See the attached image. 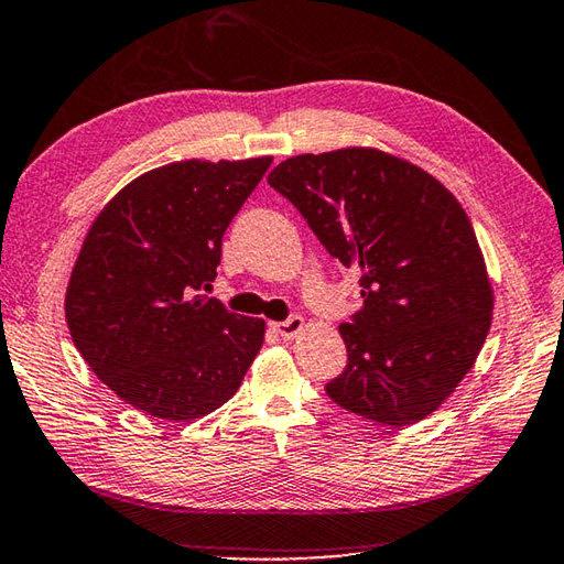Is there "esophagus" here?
<instances>
[{
  "mask_svg": "<svg viewBox=\"0 0 564 564\" xmlns=\"http://www.w3.org/2000/svg\"><path fill=\"white\" fill-rule=\"evenodd\" d=\"M304 318L302 316H292V318H286V321H274L272 324V328L280 333V336L284 338V340H294L299 333L304 330Z\"/></svg>",
  "mask_w": 564,
  "mask_h": 564,
  "instance_id": "obj_1",
  "label": "esophagus"
}]
</instances>
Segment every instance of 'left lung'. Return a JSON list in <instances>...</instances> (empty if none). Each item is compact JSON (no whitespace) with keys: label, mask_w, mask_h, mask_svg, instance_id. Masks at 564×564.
Returning a JSON list of instances; mask_svg holds the SVG:
<instances>
[{"label":"left lung","mask_w":564,"mask_h":564,"mask_svg":"<svg viewBox=\"0 0 564 564\" xmlns=\"http://www.w3.org/2000/svg\"><path fill=\"white\" fill-rule=\"evenodd\" d=\"M268 182L360 272L362 306L338 328L348 365L326 394L392 429L431 416L491 326V280L463 204L431 172L365 145L286 158Z\"/></svg>","instance_id":"8db88e82"}]
</instances>
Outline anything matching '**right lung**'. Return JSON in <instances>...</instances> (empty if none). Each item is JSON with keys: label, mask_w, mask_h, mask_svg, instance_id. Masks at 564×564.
<instances>
[{"label": "right lung", "mask_w": 564, "mask_h": 564, "mask_svg": "<svg viewBox=\"0 0 564 564\" xmlns=\"http://www.w3.org/2000/svg\"><path fill=\"white\" fill-rule=\"evenodd\" d=\"M270 155L177 160L143 172L105 204L65 292L75 348L126 404L165 421L224 406L265 340L209 290L221 238L258 187Z\"/></svg>", "instance_id": "obj_1"}]
</instances>
